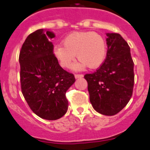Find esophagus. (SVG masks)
Masks as SVG:
<instances>
[{"label": "esophagus", "instance_id": "34e87169", "mask_svg": "<svg viewBox=\"0 0 150 150\" xmlns=\"http://www.w3.org/2000/svg\"><path fill=\"white\" fill-rule=\"evenodd\" d=\"M83 76H84V75H83L82 74H75V79H80V78H82Z\"/></svg>", "mask_w": 150, "mask_h": 150}]
</instances>
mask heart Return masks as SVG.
I'll return each instance as SVG.
<instances>
[{
    "label": "heart",
    "instance_id": "heart-1",
    "mask_svg": "<svg viewBox=\"0 0 150 150\" xmlns=\"http://www.w3.org/2000/svg\"><path fill=\"white\" fill-rule=\"evenodd\" d=\"M57 44L53 52L62 67L69 69L75 60V55L80 62L75 66L76 69L88 66L94 69L103 64L107 55L106 40L100 34L93 32H72Z\"/></svg>",
    "mask_w": 150,
    "mask_h": 150
}]
</instances>
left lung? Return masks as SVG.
<instances>
[{
    "label": "left lung",
    "mask_w": 150,
    "mask_h": 150,
    "mask_svg": "<svg viewBox=\"0 0 150 150\" xmlns=\"http://www.w3.org/2000/svg\"><path fill=\"white\" fill-rule=\"evenodd\" d=\"M107 55L94 72L86 74L93 109L100 114L114 115L131 98L134 84V61L129 45L118 33H108Z\"/></svg>",
    "instance_id": "8db88e82"
}]
</instances>
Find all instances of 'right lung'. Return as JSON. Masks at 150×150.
<instances>
[{"instance_id": "add662e5", "label": "right lung", "mask_w": 150, "mask_h": 150, "mask_svg": "<svg viewBox=\"0 0 150 150\" xmlns=\"http://www.w3.org/2000/svg\"><path fill=\"white\" fill-rule=\"evenodd\" d=\"M54 34L38 29L27 37L19 52L21 90L30 109L40 118L57 120L67 112L66 92L75 81L59 66L50 39Z\"/></svg>"}]
</instances>
